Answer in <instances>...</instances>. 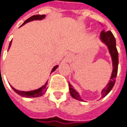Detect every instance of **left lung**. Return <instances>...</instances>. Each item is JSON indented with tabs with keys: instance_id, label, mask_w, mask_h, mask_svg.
<instances>
[{
	"instance_id": "left-lung-1",
	"label": "left lung",
	"mask_w": 127,
	"mask_h": 127,
	"mask_svg": "<svg viewBox=\"0 0 127 127\" xmlns=\"http://www.w3.org/2000/svg\"><path fill=\"white\" fill-rule=\"evenodd\" d=\"M100 40L108 48L109 54L111 55L112 66H113V70H112L110 81L108 83V84L106 86V87L104 88L103 90L101 91V94H102L101 98H103L110 92L115 84L116 77H117L118 71L119 56H118V51L117 49V46H116V39L110 31H102L101 33V35H100ZM68 86H69V91H70L71 96L76 100L83 101V99H81V96H80L79 94L73 89L72 85L68 84Z\"/></svg>"
}]
</instances>
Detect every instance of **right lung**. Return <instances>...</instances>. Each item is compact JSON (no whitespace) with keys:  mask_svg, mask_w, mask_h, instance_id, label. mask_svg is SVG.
I'll return each mask as SVG.
<instances>
[{"mask_svg":"<svg viewBox=\"0 0 127 127\" xmlns=\"http://www.w3.org/2000/svg\"><path fill=\"white\" fill-rule=\"evenodd\" d=\"M46 17L45 15H34V16H31V17H30L29 19H27L25 22L23 23L22 25H21V26H23L24 24H26V23H27L28 22H30V21H35V20H42V19H43L44 18ZM10 46H11V41L10 43L9 44V47H8V49L10 47ZM59 67V65H56V66H55L53 68V69H52V71H51V73L52 72H54V71L57 68ZM48 84V81L44 84V85L41 86V88H39V89H35V90H33V91H29V92H23V91H19V90H17L15 88H13L12 86H11V88L13 89V91L17 93L18 95H20V96H21L23 97H26V98H34V97H39V96H43V94L46 92V89H47V88H46V85H47Z\"/></svg>","mask_w":127,"mask_h":127,"instance_id":"obj_1","label":"right lung"}]
</instances>
